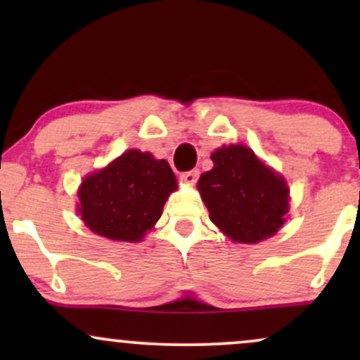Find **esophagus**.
I'll list each match as a JSON object with an SVG mask.
<instances>
[{"label":"esophagus","mask_w":360,"mask_h":360,"mask_svg":"<svg viewBox=\"0 0 360 360\" xmlns=\"http://www.w3.org/2000/svg\"><path fill=\"white\" fill-rule=\"evenodd\" d=\"M198 177H200V172L198 171H188L181 174V181L186 184H194L198 181Z\"/></svg>","instance_id":"1"}]
</instances>
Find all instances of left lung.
Instances as JSON below:
<instances>
[{
	"instance_id": "obj_1",
	"label": "left lung",
	"mask_w": 360,
	"mask_h": 360,
	"mask_svg": "<svg viewBox=\"0 0 360 360\" xmlns=\"http://www.w3.org/2000/svg\"><path fill=\"white\" fill-rule=\"evenodd\" d=\"M213 169L198 181L212 220L230 240L257 243L286 221L289 188L249 147H220L212 154Z\"/></svg>"
}]
</instances>
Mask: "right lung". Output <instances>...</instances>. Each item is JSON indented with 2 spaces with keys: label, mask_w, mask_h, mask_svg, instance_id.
<instances>
[{
  "label": "right lung",
  "mask_w": 360,
  "mask_h": 360,
  "mask_svg": "<svg viewBox=\"0 0 360 360\" xmlns=\"http://www.w3.org/2000/svg\"><path fill=\"white\" fill-rule=\"evenodd\" d=\"M177 181L167 160L130 148L86 176L77 212L89 230L110 240L140 242L162 214Z\"/></svg>",
  "instance_id": "right-lung-1"
}]
</instances>
